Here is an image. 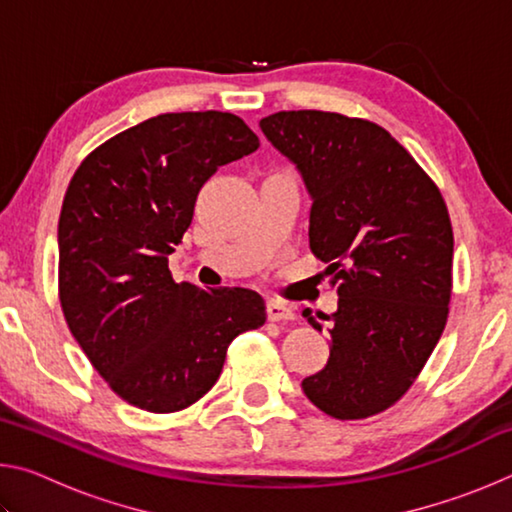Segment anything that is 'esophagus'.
<instances>
[{
    "label": "esophagus",
    "instance_id": "obj_1",
    "mask_svg": "<svg viewBox=\"0 0 512 512\" xmlns=\"http://www.w3.org/2000/svg\"><path fill=\"white\" fill-rule=\"evenodd\" d=\"M266 316L271 323H287V320H293L296 318V314H293V309L284 305V302L280 300H268L266 302Z\"/></svg>",
    "mask_w": 512,
    "mask_h": 512
}]
</instances>
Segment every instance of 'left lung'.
Wrapping results in <instances>:
<instances>
[{
    "label": "left lung",
    "mask_w": 512,
    "mask_h": 512,
    "mask_svg": "<svg viewBox=\"0 0 512 512\" xmlns=\"http://www.w3.org/2000/svg\"><path fill=\"white\" fill-rule=\"evenodd\" d=\"M259 128L311 198L309 246L339 307L327 366L302 379L320 411L361 420L409 391L447 323L454 235L447 205L384 128L339 112L282 110ZM314 329L323 325L305 309Z\"/></svg>",
    "instance_id": "left-lung-1"
}]
</instances>
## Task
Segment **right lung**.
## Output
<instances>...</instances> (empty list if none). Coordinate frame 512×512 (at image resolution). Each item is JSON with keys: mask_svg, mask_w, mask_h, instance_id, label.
<instances>
[{"mask_svg": "<svg viewBox=\"0 0 512 512\" xmlns=\"http://www.w3.org/2000/svg\"><path fill=\"white\" fill-rule=\"evenodd\" d=\"M257 146L230 112H169L94 149L67 187L60 305L92 366L137 409L173 413L201 400L232 339L264 325L259 293L176 284L167 259L212 173Z\"/></svg>", "mask_w": 512, "mask_h": 512, "instance_id": "obj_1", "label": "right lung"}]
</instances>
